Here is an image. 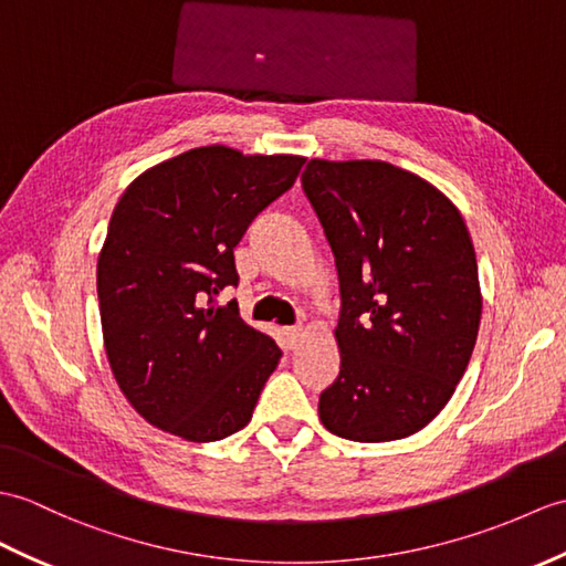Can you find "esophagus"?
<instances>
[{
  "label": "esophagus",
  "mask_w": 566,
  "mask_h": 566,
  "mask_svg": "<svg viewBox=\"0 0 566 566\" xmlns=\"http://www.w3.org/2000/svg\"><path fill=\"white\" fill-rule=\"evenodd\" d=\"M284 343L289 349H296L301 345V337H304V331L301 327H284Z\"/></svg>",
  "instance_id": "34e87169"
}]
</instances>
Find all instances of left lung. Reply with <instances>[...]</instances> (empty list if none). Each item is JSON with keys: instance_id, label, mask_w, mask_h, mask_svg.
<instances>
[{"instance_id": "8db88e82", "label": "left lung", "mask_w": 566, "mask_h": 566, "mask_svg": "<svg viewBox=\"0 0 566 566\" xmlns=\"http://www.w3.org/2000/svg\"><path fill=\"white\" fill-rule=\"evenodd\" d=\"M304 192L343 294L339 376L318 417L343 439L412 437L437 417L478 343V258L458 207L388 161L311 159Z\"/></svg>"}]
</instances>
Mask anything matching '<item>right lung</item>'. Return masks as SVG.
Instances as JSON below:
<instances>
[{"label":"right lung","mask_w":566,"mask_h":566,"mask_svg":"<svg viewBox=\"0 0 566 566\" xmlns=\"http://www.w3.org/2000/svg\"><path fill=\"white\" fill-rule=\"evenodd\" d=\"M304 161L209 144L147 168L117 200L96 270L103 347L151 427L209 443L251 422L282 352L212 298L239 282L233 248Z\"/></svg>","instance_id":"obj_1"}]
</instances>
